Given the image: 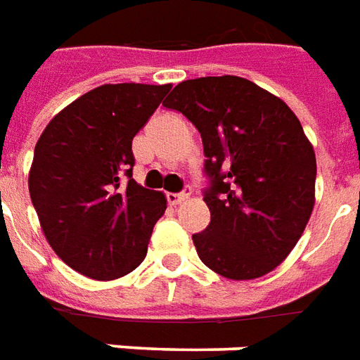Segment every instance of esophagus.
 Returning a JSON list of instances; mask_svg holds the SVG:
<instances>
[{
  "mask_svg": "<svg viewBox=\"0 0 360 360\" xmlns=\"http://www.w3.org/2000/svg\"><path fill=\"white\" fill-rule=\"evenodd\" d=\"M191 196V187H185L181 193H169L167 194V202L172 204V206H177L181 202H185Z\"/></svg>",
  "mask_w": 360,
  "mask_h": 360,
  "instance_id": "34e87169",
  "label": "esophagus"
}]
</instances>
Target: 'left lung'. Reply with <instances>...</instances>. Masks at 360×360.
Returning a JSON list of instances; mask_svg holds the SVG:
<instances>
[{
	"mask_svg": "<svg viewBox=\"0 0 360 360\" xmlns=\"http://www.w3.org/2000/svg\"><path fill=\"white\" fill-rule=\"evenodd\" d=\"M198 129L210 225L193 234L202 263L231 281L286 259L315 206V150L288 105L238 76L173 87L164 101Z\"/></svg>",
	"mask_w": 360,
	"mask_h": 360,
	"instance_id": "obj_1",
	"label": "left lung"
}]
</instances>
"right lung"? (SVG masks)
I'll list each match as a JSON object with an SVG mask.
<instances>
[{
  "label": "right lung",
  "mask_w": 360,
  "mask_h": 360,
  "mask_svg": "<svg viewBox=\"0 0 360 360\" xmlns=\"http://www.w3.org/2000/svg\"><path fill=\"white\" fill-rule=\"evenodd\" d=\"M172 85L106 84L76 98L41 133L28 188L47 242L95 281L145 259L166 198L133 181L131 141Z\"/></svg>",
  "instance_id": "obj_1"
}]
</instances>
